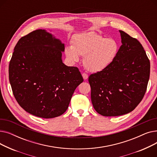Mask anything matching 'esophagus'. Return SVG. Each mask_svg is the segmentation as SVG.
Masks as SVG:
<instances>
[{"label":"esophagus","instance_id":"1","mask_svg":"<svg viewBox=\"0 0 157 157\" xmlns=\"http://www.w3.org/2000/svg\"><path fill=\"white\" fill-rule=\"evenodd\" d=\"M82 76H83V79H84L85 80L87 79L88 78V74H86V73H83V74H82Z\"/></svg>","mask_w":157,"mask_h":157}]
</instances>
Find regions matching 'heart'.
Wrapping results in <instances>:
<instances>
[{"instance_id":"obj_1","label":"heart","mask_w":157,"mask_h":157,"mask_svg":"<svg viewBox=\"0 0 157 157\" xmlns=\"http://www.w3.org/2000/svg\"><path fill=\"white\" fill-rule=\"evenodd\" d=\"M120 45L114 38H106L95 32H88L76 36L72 46L65 48V55L72 62L79 60L83 56V65L90 72L102 71L114 61Z\"/></svg>"}]
</instances>
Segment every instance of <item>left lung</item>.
Listing matches in <instances>:
<instances>
[{
  "label": "left lung",
  "mask_w": 157,
  "mask_h": 157,
  "mask_svg": "<svg viewBox=\"0 0 157 157\" xmlns=\"http://www.w3.org/2000/svg\"><path fill=\"white\" fill-rule=\"evenodd\" d=\"M119 31L122 44L116 59L88 78L94 108L104 117L132 111L142 101L150 78V62L142 44Z\"/></svg>",
  "instance_id": "obj_1"
}]
</instances>
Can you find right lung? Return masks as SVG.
<instances>
[{
    "label": "right lung",
    "mask_w": 157,
    "mask_h": 157,
    "mask_svg": "<svg viewBox=\"0 0 157 157\" xmlns=\"http://www.w3.org/2000/svg\"><path fill=\"white\" fill-rule=\"evenodd\" d=\"M64 49L60 39L42 29L22 37L15 46L9 79L16 101L29 113L43 118L60 116L83 81L77 67L63 63Z\"/></svg>",
    "instance_id": "1"
}]
</instances>
